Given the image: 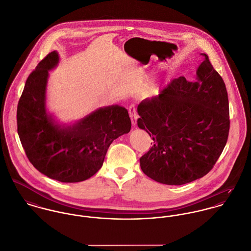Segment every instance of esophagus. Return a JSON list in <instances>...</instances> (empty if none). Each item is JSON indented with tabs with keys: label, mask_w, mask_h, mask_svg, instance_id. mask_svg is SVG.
<instances>
[{
	"label": "esophagus",
	"mask_w": 251,
	"mask_h": 251,
	"mask_svg": "<svg viewBox=\"0 0 251 251\" xmlns=\"http://www.w3.org/2000/svg\"><path fill=\"white\" fill-rule=\"evenodd\" d=\"M128 111H129V116H130V119H131V124H132L133 126H135L137 125V118H138L137 113H136V109L133 105H131Z\"/></svg>",
	"instance_id": "1"
}]
</instances>
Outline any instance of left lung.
<instances>
[{
	"mask_svg": "<svg viewBox=\"0 0 251 251\" xmlns=\"http://www.w3.org/2000/svg\"><path fill=\"white\" fill-rule=\"evenodd\" d=\"M196 71L194 82L172 79L157 96L142 100L139 128L153 145L140 158L151 179L180 185L204 177L221 154L229 134V101L225 84L209 57Z\"/></svg>",
	"mask_w": 251,
	"mask_h": 251,
	"instance_id": "8db88e82",
	"label": "left lung"
}]
</instances>
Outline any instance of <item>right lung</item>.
I'll return each instance as SVG.
<instances>
[{"instance_id":"right-lung-1","label":"right lung","mask_w":251,"mask_h":251,"mask_svg":"<svg viewBox=\"0 0 251 251\" xmlns=\"http://www.w3.org/2000/svg\"><path fill=\"white\" fill-rule=\"evenodd\" d=\"M59 62V53L53 51L29 75L18 102L17 131L36 170L50 179L78 182L101 168L109 146L130 131L131 121L127 110L116 104L78 121L60 122L46 104L49 72Z\"/></svg>"}]
</instances>
